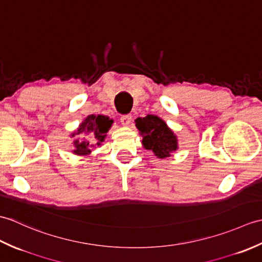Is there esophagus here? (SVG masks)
Listing matches in <instances>:
<instances>
[{
  "label": "esophagus",
  "instance_id": "34e87169",
  "mask_svg": "<svg viewBox=\"0 0 262 262\" xmlns=\"http://www.w3.org/2000/svg\"><path fill=\"white\" fill-rule=\"evenodd\" d=\"M130 121H132V115H124L120 117V122L122 126H125V127L128 126L130 124Z\"/></svg>",
  "mask_w": 262,
  "mask_h": 262
}]
</instances>
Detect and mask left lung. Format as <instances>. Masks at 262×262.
<instances>
[{"mask_svg": "<svg viewBox=\"0 0 262 262\" xmlns=\"http://www.w3.org/2000/svg\"><path fill=\"white\" fill-rule=\"evenodd\" d=\"M135 126L143 137L144 148L151 151L158 159L169 158L172 152L179 148L174 132L160 117L154 115H147L143 118L138 117Z\"/></svg>", "mask_w": 262, "mask_h": 262, "instance_id": "1", "label": "left lung"}]
</instances>
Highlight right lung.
Instances as JSON below:
<instances>
[{
	"label": "right lung",
	"mask_w": 262,
	"mask_h": 262,
	"mask_svg": "<svg viewBox=\"0 0 262 262\" xmlns=\"http://www.w3.org/2000/svg\"><path fill=\"white\" fill-rule=\"evenodd\" d=\"M114 124V120L104 115H89L79 125V128L70 135L73 138V154L88 157L92 152V147L100 146L107 137V133ZM89 135L88 137L87 135ZM81 136L82 138H76ZM88 138H86V136Z\"/></svg>",
	"instance_id": "right-lung-1"
}]
</instances>
